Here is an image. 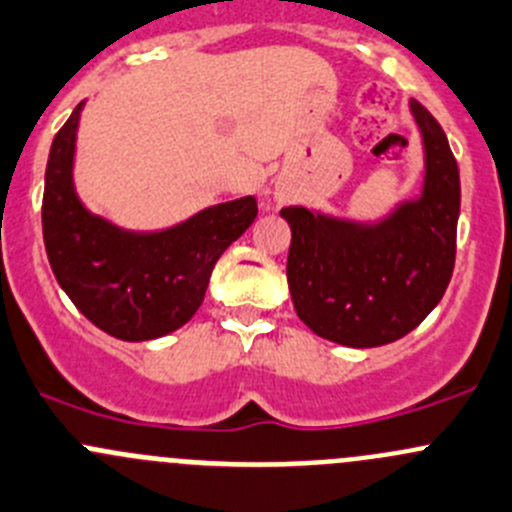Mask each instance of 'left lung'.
<instances>
[{
  "label": "left lung",
  "instance_id": "8db88e82",
  "mask_svg": "<svg viewBox=\"0 0 512 512\" xmlns=\"http://www.w3.org/2000/svg\"><path fill=\"white\" fill-rule=\"evenodd\" d=\"M425 142L423 197L380 225H355L285 207L292 230L287 285L315 335L347 347L400 340L443 300L455 267L460 172L438 119L413 99Z\"/></svg>",
  "mask_w": 512,
  "mask_h": 512
}]
</instances>
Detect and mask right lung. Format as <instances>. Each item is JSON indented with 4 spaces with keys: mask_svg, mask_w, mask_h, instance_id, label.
Wrapping results in <instances>:
<instances>
[{
    "mask_svg": "<svg viewBox=\"0 0 512 512\" xmlns=\"http://www.w3.org/2000/svg\"><path fill=\"white\" fill-rule=\"evenodd\" d=\"M82 104L54 135L42 197L49 265L89 322L127 342L185 325L205 300L222 252L255 222V197L202 210L182 225L137 235L92 215L74 195L72 157Z\"/></svg>",
    "mask_w": 512,
    "mask_h": 512,
    "instance_id": "add662e5",
    "label": "right lung"
}]
</instances>
